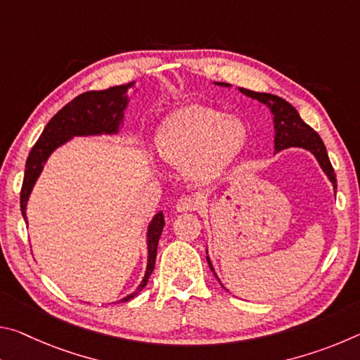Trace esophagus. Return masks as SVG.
I'll return each mask as SVG.
<instances>
[{
  "mask_svg": "<svg viewBox=\"0 0 360 360\" xmlns=\"http://www.w3.org/2000/svg\"><path fill=\"white\" fill-rule=\"evenodd\" d=\"M200 203L197 198L193 197H182L178 205H176V210H178L179 212H187V211H197L200 208Z\"/></svg>",
  "mask_w": 360,
  "mask_h": 360,
  "instance_id": "1",
  "label": "esophagus"
}]
</instances>
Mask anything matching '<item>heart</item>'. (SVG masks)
Returning <instances> with one entry per match:
<instances>
[{"mask_svg": "<svg viewBox=\"0 0 360 360\" xmlns=\"http://www.w3.org/2000/svg\"><path fill=\"white\" fill-rule=\"evenodd\" d=\"M248 143V127L236 115L187 106L169 115L157 135V150L200 184L217 181L235 165Z\"/></svg>", "mask_w": 360, "mask_h": 360, "instance_id": "b5f03b06", "label": "heart"}]
</instances>
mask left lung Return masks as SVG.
I'll list each match as a JSON object with an SVG mask.
<instances>
[{
  "label": "left lung",
  "mask_w": 360,
  "mask_h": 360,
  "mask_svg": "<svg viewBox=\"0 0 360 360\" xmlns=\"http://www.w3.org/2000/svg\"><path fill=\"white\" fill-rule=\"evenodd\" d=\"M221 85L224 84L221 82ZM240 92L251 96V98L259 100L260 103H266V105L271 106L273 115H275V129H276L275 149L276 150H281L285 148H303V149L311 150L316 155V158H318V162L321 163L322 169H324L326 174L328 176V179L332 181L333 187L337 188V178H335L333 167L330 160H328L324 143H322L321 136L311 129V127L304 124L300 117V114L297 112V109L292 106L290 103L275 95L252 92V90H248V89H240ZM206 260H208V265L212 270L210 257H206Z\"/></svg>",
  "instance_id": "left-lung-1"
}]
</instances>
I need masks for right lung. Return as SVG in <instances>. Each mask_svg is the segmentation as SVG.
<instances>
[{
	"label": "right lung",
	"instance_id": "right-lung-1",
	"mask_svg": "<svg viewBox=\"0 0 360 360\" xmlns=\"http://www.w3.org/2000/svg\"><path fill=\"white\" fill-rule=\"evenodd\" d=\"M129 85H117L106 90H90V92L81 94L65 105L60 111L49 120L44 131L36 144L32 148L25 163V176H23V184L20 191V211L22 216L27 219L25 208L30 197V192L34 186L36 179L42 169V165L51 155V152L58 148L60 144L68 141L71 136L76 135H96V133H114L117 131L122 119V111L125 109L127 98L125 92ZM163 225V214L158 212L154 217L148 235V270H146L144 279L139 288L131 295L125 297L122 302H129L133 297L141 292L149 281V276L155 265L157 246L160 240Z\"/></svg>",
	"mask_w": 360,
	"mask_h": 360
}]
</instances>
